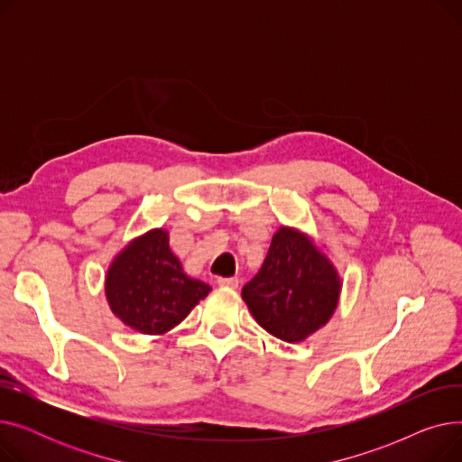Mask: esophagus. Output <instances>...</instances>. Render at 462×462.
<instances>
[{
	"mask_svg": "<svg viewBox=\"0 0 462 462\" xmlns=\"http://www.w3.org/2000/svg\"><path fill=\"white\" fill-rule=\"evenodd\" d=\"M217 282H218V286H225V288H237V284H239L237 277H218Z\"/></svg>",
	"mask_w": 462,
	"mask_h": 462,
	"instance_id": "esophagus-1",
	"label": "esophagus"
}]
</instances>
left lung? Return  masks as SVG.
Listing matches in <instances>:
<instances>
[{
  "mask_svg": "<svg viewBox=\"0 0 462 462\" xmlns=\"http://www.w3.org/2000/svg\"><path fill=\"white\" fill-rule=\"evenodd\" d=\"M338 279L305 236L281 228L260 272L241 290L254 320L286 343L322 328L337 307Z\"/></svg>",
  "mask_w": 462,
  "mask_h": 462,
  "instance_id": "8db88e82",
  "label": "left lung"
}]
</instances>
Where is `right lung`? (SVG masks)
Listing matches in <instances>:
<instances>
[{
  "instance_id": "obj_1",
  "label": "right lung",
  "mask_w": 462,
  "mask_h": 462,
  "mask_svg": "<svg viewBox=\"0 0 462 462\" xmlns=\"http://www.w3.org/2000/svg\"><path fill=\"white\" fill-rule=\"evenodd\" d=\"M209 290V284L183 272L164 230H152L133 241L106 275V298L114 314L145 335L180 324Z\"/></svg>"
}]
</instances>
